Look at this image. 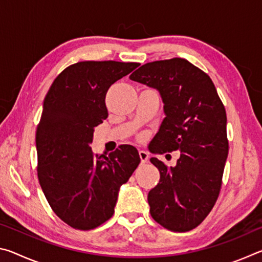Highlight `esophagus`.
<instances>
[{
    "label": "esophagus",
    "instance_id": "1",
    "mask_svg": "<svg viewBox=\"0 0 262 262\" xmlns=\"http://www.w3.org/2000/svg\"><path fill=\"white\" fill-rule=\"evenodd\" d=\"M139 155H140V158H141V163H142V164H144V163L148 162L149 154H148L147 151H144V150H140Z\"/></svg>",
    "mask_w": 262,
    "mask_h": 262
}]
</instances>
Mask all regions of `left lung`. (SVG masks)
<instances>
[{"mask_svg":"<svg viewBox=\"0 0 262 262\" xmlns=\"http://www.w3.org/2000/svg\"><path fill=\"white\" fill-rule=\"evenodd\" d=\"M129 78L156 89L164 104L152 152H180L171 167L150 158L161 173L148 194L150 214L167 230L189 231L219 198L229 150L225 108L210 77L180 57L149 62Z\"/></svg>","mask_w":262,"mask_h":262,"instance_id":"obj_1","label":"left lung"}]
</instances>
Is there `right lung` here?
<instances>
[{"label":"right lung","mask_w":262,"mask_h":262,"mask_svg":"<svg viewBox=\"0 0 262 262\" xmlns=\"http://www.w3.org/2000/svg\"><path fill=\"white\" fill-rule=\"evenodd\" d=\"M135 62L83 61L66 68L48 90L35 133L38 179L53 211L70 227L91 230L110 220L119 189L141 162L133 145L94 155V128L107 118L108 88Z\"/></svg>","instance_id":"right-lung-1"}]
</instances>
